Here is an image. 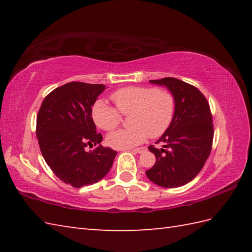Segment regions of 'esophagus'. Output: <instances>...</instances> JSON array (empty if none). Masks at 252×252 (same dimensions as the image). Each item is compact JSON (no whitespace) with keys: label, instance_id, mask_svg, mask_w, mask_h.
<instances>
[{"label":"esophagus","instance_id":"esophagus-1","mask_svg":"<svg viewBox=\"0 0 252 252\" xmlns=\"http://www.w3.org/2000/svg\"><path fill=\"white\" fill-rule=\"evenodd\" d=\"M147 151V147H140V148H135V149H133V153H136V154H142V153H144V152H146Z\"/></svg>","mask_w":252,"mask_h":252}]
</instances>
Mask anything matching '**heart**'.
<instances>
[{"label":"heart","instance_id":"obj_1","mask_svg":"<svg viewBox=\"0 0 252 252\" xmlns=\"http://www.w3.org/2000/svg\"><path fill=\"white\" fill-rule=\"evenodd\" d=\"M111 99L121 115L132 114L129 121L131 127L115 131L107 136L111 147L131 148L143 143L148 135L153 138L161 136L172 122L175 100L167 90L127 87L116 91ZM119 113L103 100L96 101L92 108L94 122L105 131L119 126L121 116Z\"/></svg>","mask_w":252,"mask_h":252}]
</instances>
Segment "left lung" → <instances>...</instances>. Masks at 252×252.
Returning a JSON list of instances; mask_svg holds the SVG:
<instances>
[{"label":"left lung","mask_w":252,"mask_h":252,"mask_svg":"<svg viewBox=\"0 0 252 252\" xmlns=\"http://www.w3.org/2000/svg\"><path fill=\"white\" fill-rule=\"evenodd\" d=\"M164 85L175 100L172 122L156 143L162 148L148 146L156 156L147 178L161 187L183 186L196 178L210 155L213 125L210 106L199 90L175 78L151 80Z\"/></svg>","instance_id":"1"}]
</instances>
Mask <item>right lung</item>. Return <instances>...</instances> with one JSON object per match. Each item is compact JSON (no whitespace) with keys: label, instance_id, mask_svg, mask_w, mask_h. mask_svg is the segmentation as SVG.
<instances>
[{"label":"right lung","instance_id":"obj_1","mask_svg":"<svg viewBox=\"0 0 252 252\" xmlns=\"http://www.w3.org/2000/svg\"><path fill=\"white\" fill-rule=\"evenodd\" d=\"M104 91V84L69 82L52 91L37 112L42 156L58 179L76 189L103 179L117 155L100 145L103 136L92 118V107ZM87 147L94 149L88 152Z\"/></svg>","mask_w":252,"mask_h":252}]
</instances>
